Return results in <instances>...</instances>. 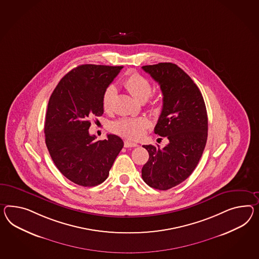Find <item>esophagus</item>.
<instances>
[{
  "instance_id": "esophagus-1",
  "label": "esophagus",
  "mask_w": 259,
  "mask_h": 259,
  "mask_svg": "<svg viewBox=\"0 0 259 259\" xmlns=\"http://www.w3.org/2000/svg\"><path fill=\"white\" fill-rule=\"evenodd\" d=\"M124 146H125V147H135V146H137L138 145L136 143H133V142L128 141V140H125Z\"/></svg>"
}]
</instances>
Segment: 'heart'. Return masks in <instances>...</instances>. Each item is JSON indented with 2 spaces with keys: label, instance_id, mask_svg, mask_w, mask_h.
<instances>
[{
  "label": "heart",
  "instance_id": "1",
  "mask_svg": "<svg viewBox=\"0 0 259 259\" xmlns=\"http://www.w3.org/2000/svg\"><path fill=\"white\" fill-rule=\"evenodd\" d=\"M123 87L126 88L134 99L144 102L152 92V85L150 81L144 76L138 73L128 75L123 81ZM116 96V89L113 85L107 87L102 95V107L104 111L110 112L113 106V101ZM159 100L155 99L153 103L158 104ZM149 126V123L145 118L126 117L115 121L112 126L113 132L125 136L130 139H138Z\"/></svg>",
  "mask_w": 259,
  "mask_h": 259
}]
</instances>
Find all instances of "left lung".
<instances>
[{"label": "left lung", "instance_id": "left-lung-1", "mask_svg": "<svg viewBox=\"0 0 259 259\" xmlns=\"http://www.w3.org/2000/svg\"><path fill=\"white\" fill-rule=\"evenodd\" d=\"M142 68L159 83L163 95L154 133L169 140L161 149L143 146L149 159L142 178L147 185L166 191L188 179L199 162L207 139L206 105L199 88L177 65L159 63Z\"/></svg>", "mask_w": 259, "mask_h": 259}]
</instances>
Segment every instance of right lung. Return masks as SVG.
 Wrapping results in <instances>:
<instances>
[{
	"mask_svg": "<svg viewBox=\"0 0 259 259\" xmlns=\"http://www.w3.org/2000/svg\"><path fill=\"white\" fill-rule=\"evenodd\" d=\"M123 67L81 65L65 75L49 100L45 141L54 164L67 179L83 187L102 183L124 143L114 135L96 141L92 116L103 114L102 95Z\"/></svg>",
	"mask_w": 259,
	"mask_h": 259,
	"instance_id": "right-lung-1",
	"label": "right lung"
}]
</instances>
